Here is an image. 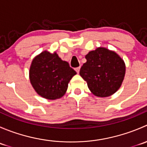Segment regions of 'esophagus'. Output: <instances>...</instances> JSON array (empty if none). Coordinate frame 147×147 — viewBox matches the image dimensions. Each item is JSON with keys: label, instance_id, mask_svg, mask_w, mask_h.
<instances>
[{"label": "esophagus", "instance_id": "esophagus-1", "mask_svg": "<svg viewBox=\"0 0 147 147\" xmlns=\"http://www.w3.org/2000/svg\"><path fill=\"white\" fill-rule=\"evenodd\" d=\"M80 69V67H76V68H75V71H76V72H78V73H79Z\"/></svg>", "mask_w": 147, "mask_h": 147}]
</instances>
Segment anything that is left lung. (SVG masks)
I'll use <instances>...</instances> for the list:
<instances>
[{
    "label": "left lung",
    "mask_w": 147,
    "mask_h": 147,
    "mask_svg": "<svg viewBox=\"0 0 147 147\" xmlns=\"http://www.w3.org/2000/svg\"><path fill=\"white\" fill-rule=\"evenodd\" d=\"M87 62L80 75L87 82L94 95L107 97L120 88L126 72L124 60L117 53L106 47H100L85 55Z\"/></svg>",
    "instance_id": "8db88e82"
}]
</instances>
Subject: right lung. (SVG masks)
Here are the masks:
<instances>
[{"label":"right lung","mask_w":147,"mask_h":147,"mask_svg":"<svg viewBox=\"0 0 147 147\" xmlns=\"http://www.w3.org/2000/svg\"><path fill=\"white\" fill-rule=\"evenodd\" d=\"M77 72L56 52L42 51L35 56L29 70L30 82L35 91L43 98L57 100L66 92L68 83Z\"/></svg>","instance_id":"1"}]
</instances>
